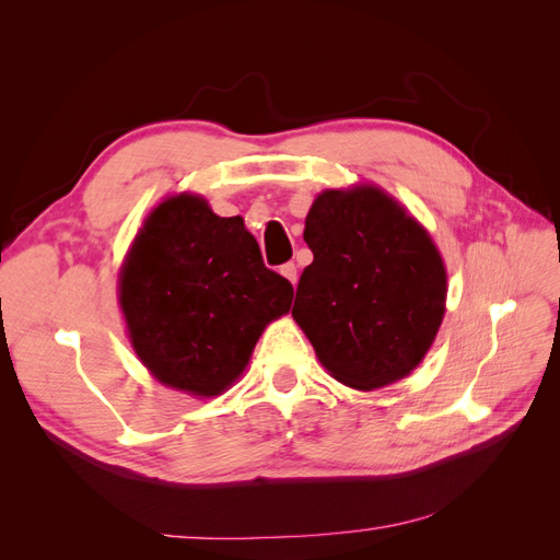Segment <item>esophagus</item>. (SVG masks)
<instances>
[{
  "instance_id": "34e87169",
  "label": "esophagus",
  "mask_w": 560,
  "mask_h": 560,
  "mask_svg": "<svg viewBox=\"0 0 560 560\" xmlns=\"http://www.w3.org/2000/svg\"><path fill=\"white\" fill-rule=\"evenodd\" d=\"M280 276H284L292 284H296V266L292 261L290 264H282L280 266Z\"/></svg>"
}]
</instances>
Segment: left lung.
<instances>
[{"label": "left lung", "instance_id": "obj_1", "mask_svg": "<svg viewBox=\"0 0 560 560\" xmlns=\"http://www.w3.org/2000/svg\"><path fill=\"white\" fill-rule=\"evenodd\" d=\"M292 317L329 374L354 389L395 383L425 358L446 311L430 233L378 186L327 189L311 206Z\"/></svg>", "mask_w": 560, "mask_h": 560}]
</instances>
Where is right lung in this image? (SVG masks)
Segmentation results:
<instances>
[{"instance_id": "add662e5", "label": "right lung", "mask_w": 560, "mask_h": 560, "mask_svg": "<svg viewBox=\"0 0 560 560\" xmlns=\"http://www.w3.org/2000/svg\"><path fill=\"white\" fill-rule=\"evenodd\" d=\"M292 299L243 217H219L194 194L151 210L118 276L132 350L156 381L194 397L231 387Z\"/></svg>"}]
</instances>
